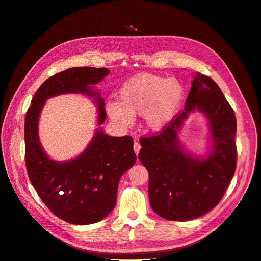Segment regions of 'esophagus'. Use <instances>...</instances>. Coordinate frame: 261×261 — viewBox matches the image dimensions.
Here are the masks:
<instances>
[{
    "label": "esophagus",
    "mask_w": 261,
    "mask_h": 261,
    "mask_svg": "<svg viewBox=\"0 0 261 261\" xmlns=\"http://www.w3.org/2000/svg\"><path fill=\"white\" fill-rule=\"evenodd\" d=\"M141 145H140V143L138 142V141H134V145H133V149H134V152H135V154L138 155L139 154V152H140V150H141Z\"/></svg>",
    "instance_id": "esophagus-1"
}]
</instances>
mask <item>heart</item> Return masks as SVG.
I'll use <instances>...</instances> for the list:
<instances>
[{"label": "heart", "instance_id": "1", "mask_svg": "<svg viewBox=\"0 0 261 261\" xmlns=\"http://www.w3.org/2000/svg\"><path fill=\"white\" fill-rule=\"evenodd\" d=\"M184 88L175 79L151 74L131 77L121 86L117 103L107 105V113L121 128L130 127L142 113L145 127L153 132L166 128L180 110Z\"/></svg>", "mask_w": 261, "mask_h": 261}]
</instances>
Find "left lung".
<instances>
[{"label":"left lung","instance_id":"left-lung-1","mask_svg":"<svg viewBox=\"0 0 261 261\" xmlns=\"http://www.w3.org/2000/svg\"><path fill=\"white\" fill-rule=\"evenodd\" d=\"M209 119L212 149L200 158L182 149L177 133L191 112ZM235 113L216 82L195 74L184 111L160 133L142 138L140 161L149 173L148 195L152 210L172 221L203 216L221 201L237 164Z\"/></svg>","mask_w":261,"mask_h":261}]
</instances>
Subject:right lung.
Returning <instances> with one entry per match:
<instances>
[{
	"mask_svg": "<svg viewBox=\"0 0 261 261\" xmlns=\"http://www.w3.org/2000/svg\"><path fill=\"white\" fill-rule=\"evenodd\" d=\"M109 73L105 67L82 66L49 77L37 90L25 117V163L30 180L49 211L71 224L96 223L112 212L120 177L136 161L133 139L110 136L98 128L84 152L57 162L41 146L38 121L46 99L76 93L89 96L97 105L98 126L102 125L107 115L105 100L94 87Z\"/></svg>",
	"mask_w": 261,
	"mask_h": 261,
	"instance_id": "obj_1",
	"label": "right lung"
}]
</instances>
